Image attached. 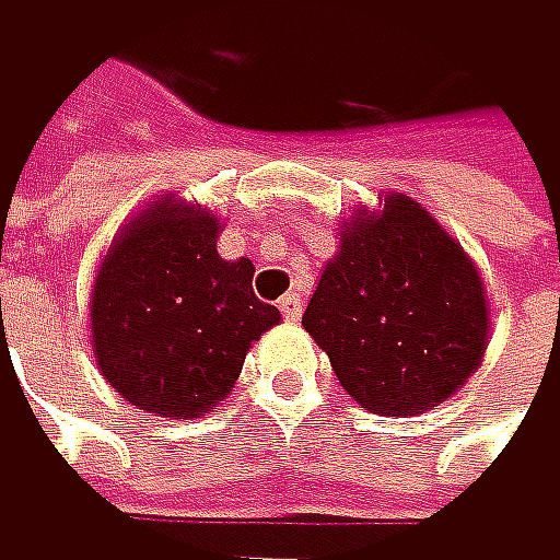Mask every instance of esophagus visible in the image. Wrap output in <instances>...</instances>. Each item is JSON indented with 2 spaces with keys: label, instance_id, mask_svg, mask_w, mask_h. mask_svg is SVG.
<instances>
[{
  "label": "esophagus",
  "instance_id": "obj_1",
  "mask_svg": "<svg viewBox=\"0 0 560 560\" xmlns=\"http://www.w3.org/2000/svg\"><path fill=\"white\" fill-rule=\"evenodd\" d=\"M278 308H282V315H285L289 322H295V318L302 315V299H299L295 292H289V295L278 299Z\"/></svg>",
  "mask_w": 560,
  "mask_h": 560
}]
</instances>
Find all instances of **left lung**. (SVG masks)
<instances>
[{
    "label": "left lung",
    "mask_w": 560,
    "mask_h": 560,
    "mask_svg": "<svg viewBox=\"0 0 560 560\" xmlns=\"http://www.w3.org/2000/svg\"><path fill=\"white\" fill-rule=\"evenodd\" d=\"M302 325L341 388L375 415H418L452 398L491 331L475 261L398 191L345 225Z\"/></svg>",
    "instance_id": "obj_1"
}]
</instances>
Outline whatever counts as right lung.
<instances>
[{"label":"right lung","mask_w":560,"mask_h":560,"mask_svg":"<svg viewBox=\"0 0 560 560\" xmlns=\"http://www.w3.org/2000/svg\"><path fill=\"white\" fill-rule=\"evenodd\" d=\"M222 222L162 198L112 242L92 289V351L108 385L159 418H198L238 382L278 308L255 265L215 252Z\"/></svg>","instance_id":"1"}]
</instances>
